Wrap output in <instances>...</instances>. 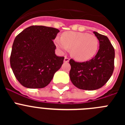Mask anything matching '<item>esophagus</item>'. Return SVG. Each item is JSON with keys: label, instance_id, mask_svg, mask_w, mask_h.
I'll list each match as a JSON object with an SVG mask.
<instances>
[{"label": "esophagus", "instance_id": "esophagus-1", "mask_svg": "<svg viewBox=\"0 0 125 125\" xmlns=\"http://www.w3.org/2000/svg\"><path fill=\"white\" fill-rule=\"evenodd\" d=\"M69 58H68V57H64V62H69Z\"/></svg>", "mask_w": 125, "mask_h": 125}]
</instances>
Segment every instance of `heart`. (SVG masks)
<instances>
[{"label": "heart", "instance_id": "1", "mask_svg": "<svg viewBox=\"0 0 125 125\" xmlns=\"http://www.w3.org/2000/svg\"><path fill=\"white\" fill-rule=\"evenodd\" d=\"M55 44L62 52L71 48V54L78 61L91 59L96 54L99 46V41L95 36L75 31L64 32L61 39L56 38Z\"/></svg>", "mask_w": 125, "mask_h": 125}]
</instances>
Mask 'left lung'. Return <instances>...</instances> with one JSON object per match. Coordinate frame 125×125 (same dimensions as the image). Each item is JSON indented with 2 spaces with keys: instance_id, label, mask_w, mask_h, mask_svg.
<instances>
[{
  "instance_id": "1",
  "label": "left lung",
  "mask_w": 125,
  "mask_h": 125,
  "mask_svg": "<svg viewBox=\"0 0 125 125\" xmlns=\"http://www.w3.org/2000/svg\"><path fill=\"white\" fill-rule=\"evenodd\" d=\"M100 42L96 55L88 61L70 59L69 77L75 86L84 90H96L106 83L114 70L115 49L109 39L94 31Z\"/></svg>"
}]
</instances>
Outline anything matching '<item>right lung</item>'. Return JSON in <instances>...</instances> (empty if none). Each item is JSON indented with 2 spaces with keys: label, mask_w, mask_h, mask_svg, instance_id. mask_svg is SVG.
I'll return each instance as SVG.
<instances>
[{
  "label": "right lung",
  "mask_w": 125,
  "mask_h": 125,
  "mask_svg": "<svg viewBox=\"0 0 125 125\" xmlns=\"http://www.w3.org/2000/svg\"><path fill=\"white\" fill-rule=\"evenodd\" d=\"M59 29L32 25L16 36L10 63L16 79L27 88H42L49 84L64 57L56 56L53 41Z\"/></svg>",
  "instance_id": "add662e5"
}]
</instances>
